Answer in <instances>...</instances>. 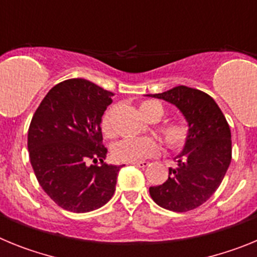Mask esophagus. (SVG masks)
Returning a JSON list of instances; mask_svg holds the SVG:
<instances>
[{"label":"esophagus","mask_w":257,"mask_h":257,"mask_svg":"<svg viewBox=\"0 0 257 257\" xmlns=\"http://www.w3.org/2000/svg\"><path fill=\"white\" fill-rule=\"evenodd\" d=\"M131 165L136 166V167H140V169H144V167H147L149 163L147 162V161H140V162H133Z\"/></svg>","instance_id":"34e87169"}]
</instances>
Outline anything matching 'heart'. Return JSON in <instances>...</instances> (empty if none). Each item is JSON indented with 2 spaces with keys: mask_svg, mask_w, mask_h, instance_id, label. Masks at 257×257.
Instances as JSON below:
<instances>
[{
  "mask_svg": "<svg viewBox=\"0 0 257 257\" xmlns=\"http://www.w3.org/2000/svg\"><path fill=\"white\" fill-rule=\"evenodd\" d=\"M139 112L149 122H158L163 115V108L157 101H144L140 104ZM101 131L106 136L112 135L110 115L105 113L101 118ZM161 134L163 136L166 145L171 149L181 148L188 138L187 126L180 121H170L161 127ZM160 151V147L156 140L151 138L142 139H124L115 143L112 148V156L117 162L133 163L156 156Z\"/></svg>",
  "mask_w": 257,
  "mask_h": 257,
  "instance_id": "obj_1",
  "label": "heart"
}]
</instances>
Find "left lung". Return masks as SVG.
<instances>
[{
    "label": "left lung",
    "mask_w": 257,
    "mask_h": 257,
    "mask_svg": "<svg viewBox=\"0 0 257 257\" xmlns=\"http://www.w3.org/2000/svg\"><path fill=\"white\" fill-rule=\"evenodd\" d=\"M147 96L175 105L188 123L187 142L174 158L178 167H170L169 179L162 185L149 188L152 199L175 212L194 210L215 193L230 165L228 122L216 101L196 88L176 86L162 94Z\"/></svg>",
    "instance_id": "left-lung-1"
}]
</instances>
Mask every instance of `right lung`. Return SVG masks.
Masks as SVG:
<instances>
[{
  "instance_id": "right-lung-1",
  "label": "right lung",
  "mask_w": 257,
  "mask_h": 257,
  "mask_svg": "<svg viewBox=\"0 0 257 257\" xmlns=\"http://www.w3.org/2000/svg\"><path fill=\"white\" fill-rule=\"evenodd\" d=\"M113 92L72 78L47 92L32 118L28 151L38 183L67 211L88 212L112 198L122 166L106 165L101 117ZM99 159L101 166L87 165Z\"/></svg>"
}]
</instances>
